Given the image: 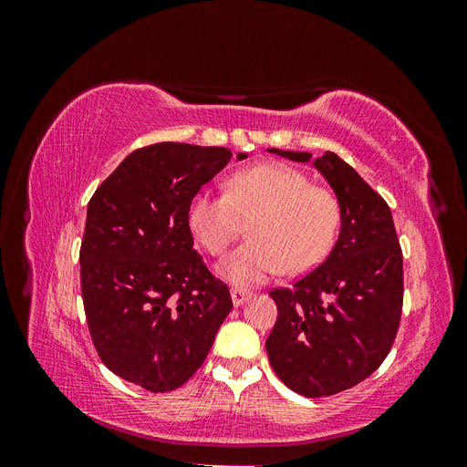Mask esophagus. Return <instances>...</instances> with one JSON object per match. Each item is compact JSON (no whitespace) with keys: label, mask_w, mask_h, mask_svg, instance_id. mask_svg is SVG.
<instances>
[{"label":"esophagus","mask_w":467,"mask_h":467,"mask_svg":"<svg viewBox=\"0 0 467 467\" xmlns=\"http://www.w3.org/2000/svg\"><path fill=\"white\" fill-rule=\"evenodd\" d=\"M251 292H247V290H239V288H232V302H234V306L235 307H239V306H244L247 300H251Z\"/></svg>","instance_id":"obj_1"}]
</instances>
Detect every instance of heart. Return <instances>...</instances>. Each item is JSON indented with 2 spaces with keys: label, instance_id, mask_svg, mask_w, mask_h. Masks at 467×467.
I'll return each instance as SVG.
<instances>
[{
  "label": "heart",
  "instance_id": "1",
  "mask_svg": "<svg viewBox=\"0 0 467 467\" xmlns=\"http://www.w3.org/2000/svg\"><path fill=\"white\" fill-rule=\"evenodd\" d=\"M247 244L216 265L234 288L247 290L286 268L300 275L329 255L341 225L337 196L286 163H257L228 179V192L201 189L187 208L192 237L212 255L232 245L249 220Z\"/></svg>",
  "mask_w": 467,
  "mask_h": 467
}]
</instances>
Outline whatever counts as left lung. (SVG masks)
Segmentation results:
<instances>
[{
    "label": "left lung",
    "mask_w": 467,
    "mask_h": 467,
    "mask_svg": "<svg viewBox=\"0 0 467 467\" xmlns=\"http://www.w3.org/2000/svg\"><path fill=\"white\" fill-rule=\"evenodd\" d=\"M266 151L312 163L341 204L329 255L292 288L271 292L278 317L265 343L285 386L325 398L360 384L388 357L401 317V249L386 201L337 153Z\"/></svg>",
    "instance_id": "8db88e82"
}]
</instances>
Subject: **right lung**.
Here are the masks:
<instances>
[{
    "instance_id": "1",
    "label": "right lung",
    "mask_w": 467,
    "mask_h": 467,
    "mask_svg": "<svg viewBox=\"0 0 467 467\" xmlns=\"http://www.w3.org/2000/svg\"><path fill=\"white\" fill-rule=\"evenodd\" d=\"M230 160L228 148L153 144L126 155L88 204L79 263L89 333L107 368L148 391L185 384L232 309L187 223L192 194Z\"/></svg>"
}]
</instances>
